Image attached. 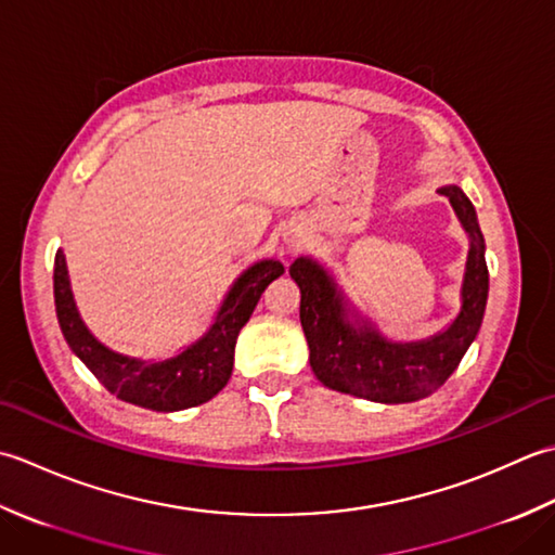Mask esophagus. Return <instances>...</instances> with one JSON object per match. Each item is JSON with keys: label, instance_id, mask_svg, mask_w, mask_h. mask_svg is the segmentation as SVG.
<instances>
[{"label": "esophagus", "instance_id": "34e87169", "mask_svg": "<svg viewBox=\"0 0 555 555\" xmlns=\"http://www.w3.org/2000/svg\"><path fill=\"white\" fill-rule=\"evenodd\" d=\"M299 244H301V242H299ZM299 244H297V246H299Z\"/></svg>", "mask_w": 555, "mask_h": 555}]
</instances>
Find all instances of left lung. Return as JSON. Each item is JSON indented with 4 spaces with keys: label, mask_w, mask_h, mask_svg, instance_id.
Masks as SVG:
<instances>
[{
    "label": "left lung",
    "mask_w": 555,
    "mask_h": 555,
    "mask_svg": "<svg viewBox=\"0 0 555 555\" xmlns=\"http://www.w3.org/2000/svg\"><path fill=\"white\" fill-rule=\"evenodd\" d=\"M438 191L448 196L469 234L462 307L443 333L420 343L386 340L369 321H359L347 309L335 280L313 258H297L289 266V275L301 289L299 319L311 371L323 386L386 404L422 400L443 386L477 337L489 299L483 234L465 191L455 184Z\"/></svg>",
    "instance_id": "left-lung-1"
}]
</instances>
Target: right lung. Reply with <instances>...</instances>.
Returning <instances> with one entry per match:
<instances>
[{"mask_svg":"<svg viewBox=\"0 0 555 555\" xmlns=\"http://www.w3.org/2000/svg\"><path fill=\"white\" fill-rule=\"evenodd\" d=\"M282 273L285 266L273 258L244 270L224 297L210 331L182 354L165 361L124 357L95 340L78 315L62 248L54 256V307L66 345L112 395L145 410L177 412L208 402L228 386L236 337L266 287Z\"/></svg>","mask_w":555,"mask_h":555,"instance_id":"right-lung-1","label":"right lung"}]
</instances>
